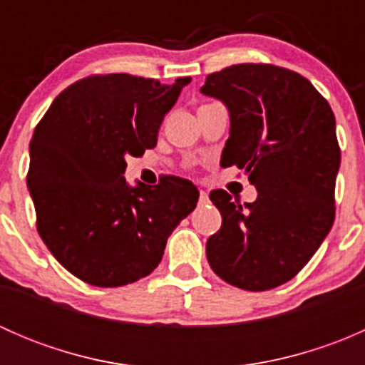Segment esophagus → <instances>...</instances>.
<instances>
[{
	"label": "esophagus",
	"instance_id": "34e87169",
	"mask_svg": "<svg viewBox=\"0 0 365 365\" xmlns=\"http://www.w3.org/2000/svg\"><path fill=\"white\" fill-rule=\"evenodd\" d=\"M210 203V200H208V194L205 192V190H201L200 192V205L203 206V205H208Z\"/></svg>",
	"mask_w": 365,
	"mask_h": 365
}]
</instances>
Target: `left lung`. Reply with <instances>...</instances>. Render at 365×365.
Instances as JSON below:
<instances>
[{"instance_id": "left-lung-1", "label": "left lung", "mask_w": 365, "mask_h": 365, "mask_svg": "<svg viewBox=\"0 0 365 365\" xmlns=\"http://www.w3.org/2000/svg\"><path fill=\"white\" fill-rule=\"evenodd\" d=\"M205 95L230 109L222 165L249 173L257 200L210 192L222 226L206 242L212 270L227 284L267 292L314 256L336 217L341 148L327 98L298 72L240 63L206 76Z\"/></svg>"}]
</instances>
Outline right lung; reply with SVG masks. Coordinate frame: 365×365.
<instances>
[{
	"instance_id": "right-lung-1",
	"label": "right lung",
	"mask_w": 365,
	"mask_h": 365,
	"mask_svg": "<svg viewBox=\"0 0 365 365\" xmlns=\"http://www.w3.org/2000/svg\"><path fill=\"white\" fill-rule=\"evenodd\" d=\"M190 77L173 86L130 73H93L65 88L35 127L26 182L36 231L72 275L118 288L152 274L180 220L196 208L182 178L130 189L125 157L157 145L165 113Z\"/></svg>"
}]
</instances>
